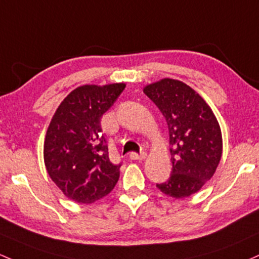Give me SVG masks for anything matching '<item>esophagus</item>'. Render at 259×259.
<instances>
[{
  "mask_svg": "<svg viewBox=\"0 0 259 259\" xmlns=\"http://www.w3.org/2000/svg\"><path fill=\"white\" fill-rule=\"evenodd\" d=\"M145 158H146V153L145 152L140 153V155H138V153H135V152L130 153V160H133V161H143V160H145Z\"/></svg>",
  "mask_w": 259,
  "mask_h": 259,
  "instance_id": "34e87169",
  "label": "esophagus"
}]
</instances>
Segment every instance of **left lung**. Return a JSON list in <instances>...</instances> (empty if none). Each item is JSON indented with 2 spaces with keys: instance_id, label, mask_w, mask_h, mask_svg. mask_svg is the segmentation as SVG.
<instances>
[{
  "instance_id": "1",
  "label": "left lung",
  "mask_w": 259,
  "mask_h": 259,
  "mask_svg": "<svg viewBox=\"0 0 259 259\" xmlns=\"http://www.w3.org/2000/svg\"><path fill=\"white\" fill-rule=\"evenodd\" d=\"M168 125L172 173L156 184L163 194L182 199L203 188L223 155L219 121L203 97L184 82L162 78L144 87Z\"/></svg>"
}]
</instances>
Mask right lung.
<instances>
[{"mask_svg": "<svg viewBox=\"0 0 259 259\" xmlns=\"http://www.w3.org/2000/svg\"><path fill=\"white\" fill-rule=\"evenodd\" d=\"M126 84H83L71 91L51 118L44 140V163L65 197L95 203L115 187L120 164L109 160L101 118Z\"/></svg>", "mask_w": 259, "mask_h": 259, "instance_id": "add662e5", "label": "right lung"}]
</instances>
